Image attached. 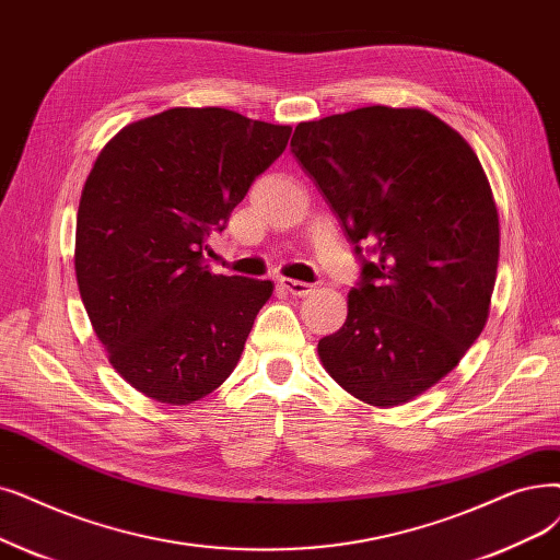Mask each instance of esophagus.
Listing matches in <instances>:
<instances>
[{
  "label": "esophagus",
  "mask_w": 560,
  "mask_h": 560,
  "mask_svg": "<svg viewBox=\"0 0 560 560\" xmlns=\"http://www.w3.org/2000/svg\"><path fill=\"white\" fill-rule=\"evenodd\" d=\"M279 285L283 288V290H288V293H293V295H308V293H313V283H304V281H298V279H279Z\"/></svg>",
  "instance_id": "esophagus-1"
}]
</instances>
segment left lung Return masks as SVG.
Listing matches in <instances>:
<instances>
[{"instance_id":"obj_1","label":"left lung","mask_w":560,"mask_h":560,"mask_svg":"<svg viewBox=\"0 0 560 560\" xmlns=\"http://www.w3.org/2000/svg\"><path fill=\"white\" fill-rule=\"evenodd\" d=\"M290 151L361 262L346 325L318 343L323 366L359 400L407 402L451 373L488 323L499 262L488 176L423 109L308 120Z\"/></svg>"}]
</instances>
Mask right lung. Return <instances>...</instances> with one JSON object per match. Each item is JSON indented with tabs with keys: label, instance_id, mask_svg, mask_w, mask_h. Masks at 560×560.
Returning a JSON list of instances; mask_svg holds the SVG:
<instances>
[{
	"label": "right lung",
	"instance_id": "add662e5",
	"mask_svg": "<svg viewBox=\"0 0 560 560\" xmlns=\"http://www.w3.org/2000/svg\"><path fill=\"white\" fill-rule=\"evenodd\" d=\"M288 139V126L176 107L124 128L95 160L78 210V285L112 366L143 396L187 405L237 366L275 285L212 275L203 249Z\"/></svg>",
	"mask_w": 560,
	"mask_h": 560
}]
</instances>
